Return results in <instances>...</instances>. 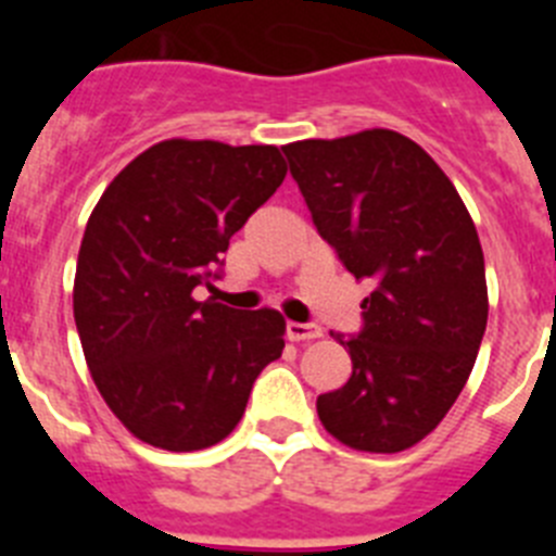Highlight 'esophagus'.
I'll list each match as a JSON object with an SVG mask.
<instances>
[{
	"instance_id": "1",
	"label": "esophagus",
	"mask_w": 556,
	"mask_h": 556,
	"mask_svg": "<svg viewBox=\"0 0 556 556\" xmlns=\"http://www.w3.org/2000/svg\"><path fill=\"white\" fill-rule=\"evenodd\" d=\"M287 337L292 339V342H312V339L323 337V331H320V326H314V323L289 320L287 323Z\"/></svg>"
}]
</instances>
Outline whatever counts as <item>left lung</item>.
Segmentation results:
<instances>
[{
    "instance_id": "obj_1",
    "label": "left lung",
    "mask_w": 556,
    "mask_h": 556,
    "mask_svg": "<svg viewBox=\"0 0 556 556\" xmlns=\"http://www.w3.org/2000/svg\"><path fill=\"white\" fill-rule=\"evenodd\" d=\"M320 236L356 281L365 328L339 339L353 372L317 397L339 443L397 454L440 426L488 328L479 233L429 152L387 127L283 147Z\"/></svg>"
}]
</instances>
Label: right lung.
Masks as SVG:
<instances>
[{
  "label": "right lung",
  "mask_w": 556,
  "mask_h": 556,
  "mask_svg": "<svg viewBox=\"0 0 556 556\" xmlns=\"http://www.w3.org/2000/svg\"><path fill=\"white\" fill-rule=\"evenodd\" d=\"M287 178L273 144L166 139L130 161L88 217L75 323L108 409L136 440L200 451L236 429L287 320L194 301L230 236Z\"/></svg>",
  "instance_id": "right-lung-1"
}]
</instances>
